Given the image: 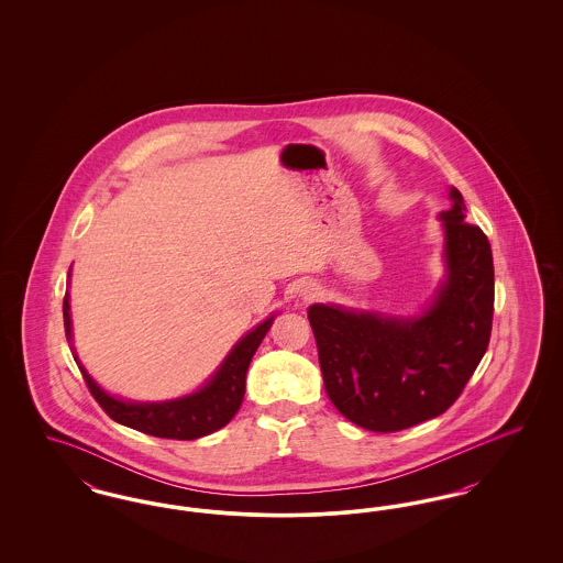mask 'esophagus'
<instances>
[{
  "mask_svg": "<svg viewBox=\"0 0 563 563\" xmlns=\"http://www.w3.org/2000/svg\"><path fill=\"white\" fill-rule=\"evenodd\" d=\"M297 295L301 301H310L319 295V285L312 283V280H303L299 287H297Z\"/></svg>",
  "mask_w": 563,
  "mask_h": 563,
  "instance_id": "1",
  "label": "esophagus"
}]
</instances>
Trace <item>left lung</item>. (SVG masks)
I'll list each match as a JSON object with an SVG mask.
<instances>
[{
  "instance_id": "1",
  "label": "left lung",
  "mask_w": 563,
  "mask_h": 563,
  "mask_svg": "<svg viewBox=\"0 0 563 563\" xmlns=\"http://www.w3.org/2000/svg\"><path fill=\"white\" fill-rule=\"evenodd\" d=\"M443 223L445 276L413 317L312 303L324 390L338 411L374 432L416 427L460 397L489 344L494 262L482 228L450 188Z\"/></svg>"
}]
</instances>
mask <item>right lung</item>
<instances>
[{
    "label": "right lung",
    "instance_id": "add662e5",
    "mask_svg": "<svg viewBox=\"0 0 563 563\" xmlns=\"http://www.w3.org/2000/svg\"><path fill=\"white\" fill-rule=\"evenodd\" d=\"M274 319L276 314H269L266 321L255 324L249 333H244L228 352V356L221 361V365L214 369V374L198 390L168 401H126L115 395H109L108 390H103L92 379V375L86 372L74 346L71 352L88 384L90 395L106 409L111 420L152 437L191 441L223 429L236 416L244 397L249 363L255 350L260 349L262 340L266 338ZM63 321L67 342H74L69 294H65L63 299Z\"/></svg>",
    "mask_w": 563,
    "mask_h": 563
}]
</instances>
